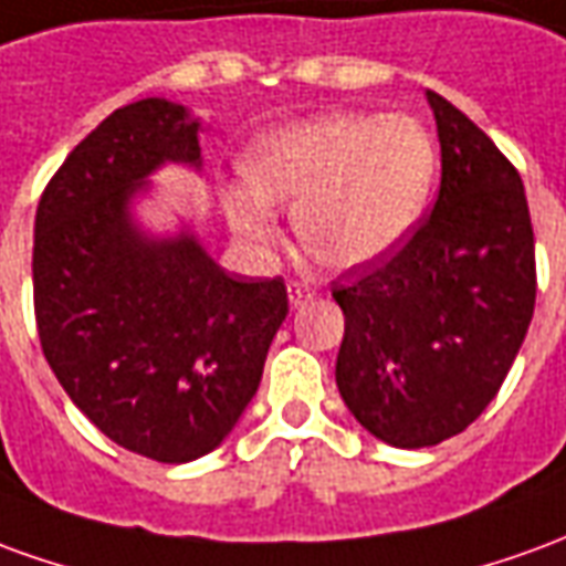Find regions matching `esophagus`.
<instances>
[{"label": "esophagus", "mask_w": 566, "mask_h": 566, "mask_svg": "<svg viewBox=\"0 0 566 566\" xmlns=\"http://www.w3.org/2000/svg\"><path fill=\"white\" fill-rule=\"evenodd\" d=\"M314 286L307 283V280H292L290 283V302L292 307H302L304 302H311L314 298Z\"/></svg>", "instance_id": "34e87169"}]
</instances>
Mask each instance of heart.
Instances as JSON below:
<instances>
[{"mask_svg": "<svg viewBox=\"0 0 566 566\" xmlns=\"http://www.w3.org/2000/svg\"><path fill=\"white\" fill-rule=\"evenodd\" d=\"M243 181L222 188L234 234L271 247V207H295L302 247L328 268L392 252L427 210L439 176L432 134L408 115L328 112L262 134L240 158Z\"/></svg>", "mask_w": 566, "mask_h": 566, "instance_id": "heart-1", "label": "heart"}]
</instances>
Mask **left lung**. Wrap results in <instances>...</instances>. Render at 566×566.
<instances>
[{"mask_svg": "<svg viewBox=\"0 0 566 566\" xmlns=\"http://www.w3.org/2000/svg\"><path fill=\"white\" fill-rule=\"evenodd\" d=\"M442 182L390 255L332 283L344 311L335 380L380 442L427 448L482 415L531 326L536 255L515 164L463 112L427 91Z\"/></svg>", "mask_w": 566, "mask_h": 566, "instance_id": "left-lung-1", "label": "left lung"}]
</instances>
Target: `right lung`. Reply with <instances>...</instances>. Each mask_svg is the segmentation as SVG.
<instances>
[{
	"label": "right lung",
	"mask_w": 566,
	"mask_h": 566,
	"mask_svg": "<svg viewBox=\"0 0 566 566\" xmlns=\"http://www.w3.org/2000/svg\"><path fill=\"white\" fill-rule=\"evenodd\" d=\"M200 164L198 122L148 97L115 109L39 198L33 307L60 387L112 442L188 463L226 439L259 390L290 314L283 276L228 274L198 240H148L127 200L158 164Z\"/></svg>",
	"instance_id": "obj_1"
}]
</instances>
